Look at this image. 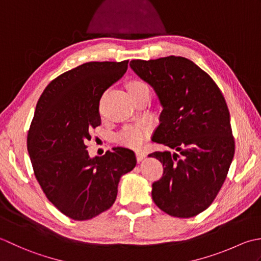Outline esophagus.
Wrapping results in <instances>:
<instances>
[{
    "mask_svg": "<svg viewBox=\"0 0 261 261\" xmlns=\"http://www.w3.org/2000/svg\"><path fill=\"white\" fill-rule=\"evenodd\" d=\"M135 154H136V159H137L138 162H141V161L143 160V159H144V158L146 156V153H145L144 151H142V150L136 151Z\"/></svg>",
    "mask_w": 261,
    "mask_h": 261,
    "instance_id": "esophagus-1",
    "label": "esophagus"
}]
</instances>
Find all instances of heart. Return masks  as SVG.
Segmentation results:
<instances>
[{
	"mask_svg": "<svg viewBox=\"0 0 261 261\" xmlns=\"http://www.w3.org/2000/svg\"><path fill=\"white\" fill-rule=\"evenodd\" d=\"M129 93L141 92L143 90H148L147 84L141 80H133L128 83ZM150 134V126L146 124H132L123 127L118 134L116 136V140L120 144L128 147H138L142 145V143L146 140V137Z\"/></svg>",
	"mask_w": 261,
	"mask_h": 261,
	"instance_id": "obj_1",
	"label": "heart"
}]
</instances>
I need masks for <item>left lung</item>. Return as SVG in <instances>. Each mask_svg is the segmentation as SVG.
I'll list each match as a JSON object with an SVG mask.
<instances>
[{
	"label": "left lung",
	"mask_w": 261,
	"mask_h": 261,
	"mask_svg": "<svg viewBox=\"0 0 261 261\" xmlns=\"http://www.w3.org/2000/svg\"><path fill=\"white\" fill-rule=\"evenodd\" d=\"M129 65L162 106L152 141L179 152L148 155L163 166L162 178L152 185L154 203L174 217L198 215L219 194L234 155L225 99L208 74L188 58L133 60Z\"/></svg>",
	"instance_id": "8db88e82"
}]
</instances>
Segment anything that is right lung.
<instances>
[{"mask_svg": "<svg viewBox=\"0 0 261 261\" xmlns=\"http://www.w3.org/2000/svg\"><path fill=\"white\" fill-rule=\"evenodd\" d=\"M127 67L128 61L84 63L53 80L37 102L27 137L36 179L50 203L75 221L109 210L121 175L136 166L129 148L90 158L86 145L101 124V97Z\"/></svg>", "mask_w": 261, "mask_h": 261, "instance_id": "obj_1", "label": "right lung"}]
</instances>
